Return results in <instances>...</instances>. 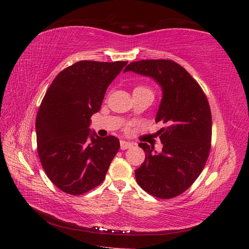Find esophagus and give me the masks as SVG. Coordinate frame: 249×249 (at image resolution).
I'll return each mask as SVG.
<instances>
[{
  "label": "esophagus",
  "instance_id": "obj_1",
  "mask_svg": "<svg viewBox=\"0 0 249 249\" xmlns=\"http://www.w3.org/2000/svg\"><path fill=\"white\" fill-rule=\"evenodd\" d=\"M131 146H133V143H131V142L125 141V140H122V141H121V149H122V150L130 149Z\"/></svg>",
  "mask_w": 249,
  "mask_h": 249
}]
</instances>
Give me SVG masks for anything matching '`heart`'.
<instances>
[{
    "label": "heart",
    "mask_w": 249,
    "mask_h": 249,
    "mask_svg": "<svg viewBox=\"0 0 249 249\" xmlns=\"http://www.w3.org/2000/svg\"><path fill=\"white\" fill-rule=\"evenodd\" d=\"M138 89H149L147 88H145V87H143V86H139V87H137V88H135V89L134 91H138ZM150 91V89H149Z\"/></svg>",
    "instance_id": "heart-1"
}]
</instances>
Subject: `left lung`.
<instances>
[{
    "label": "left lung",
    "instance_id": "left-lung-1",
    "mask_svg": "<svg viewBox=\"0 0 249 249\" xmlns=\"http://www.w3.org/2000/svg\"><path fill=\"white\" fill-rule=\"evenodd\" d=\"M131 71L152 77L160 84L162 99L156 122L162 150L139 143L145 160L135 171L137 183L147 194L171 199L188 189L202 172L212 141V113L203 89L189 72L172 60L131 62Z\"/></svg>",
    "mask_w": 249,
    "mask_h": 249
}]
</instances>
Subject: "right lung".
<instances>
[{"label":"right lung","mask_w":249,"mask_h":249,"mask_svg":"<svg viewBox=\"0 0 249 249\" xmlns=\"http://www.w3.org/2000/svg\"><path fill=\"white\" fill-rule=\"evenodd\" d=\"M126 61H79L52 81L36 116L37 153L50 181L62 192L82 195L102 184L120 149L114 136L89 131L106 89Z\"/></svg>","instance_id":"add662e5"}]
</instances>
